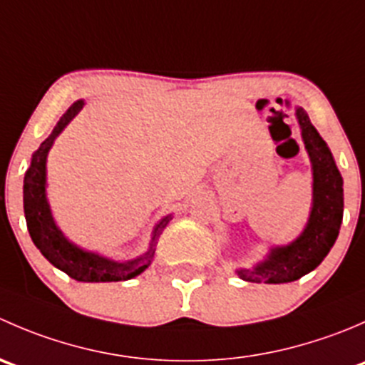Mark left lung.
Listing matches in <instances>:
<instances>
[{
  "mask_svg": "<svg viewBox=\"0 0 365 365\" xmlns=\"http://www.w3.org/2000/svg\"><path fill=\"white\" fill-rule=\"evenodd\" d=\"M295 114L312 165L311 213L297 240L272 247L267 257L252 268H238V277L247 282L282 284L304 277L325 259L341 230L344 208L342 176L332 152L311 123L307 113L297 108Z\"/></svg>",
  "mask_w": 365,
  "mask_h": 365,
  "instance_id": "8db88e82",
  "label": "left lung"
}]
</instances>
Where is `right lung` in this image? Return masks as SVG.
Segmentation results:
<instances>
[{"label":"right lung","mask_w":365,"mask_h":365,"mask_svg":"<svg viewBox=\"0 0 365 365\" xmlns=\"http://www.w3.org/2000/svg\"><path fill=\"white\" fill-rule=\"evenodd\" d=\"M84 101L73 102L67 109V113L60 118L56 127L53 128L49 138L40 145V148L33 153L31 164L24 175V215L28 224L29 237L40 252L43 254L49 263L60 268L61 272L70 275L72 279L81 282H118L128 281L135 275L143 274L152 264L153 254H155L157 240H159L162 230L168 226L171 215L160 219V222L153 227L152 242L148 251L141 256L128 261H114L109 257L101 256L97 252H90L81 249L73 242H70L60 227L56 226L51 213V206L46 196V164L47 153L53 146L54 139L61 134L65 127L72 121V118L83 109Z\"/></svg>","instance_id":"right-lung-1"}]
</instances>
